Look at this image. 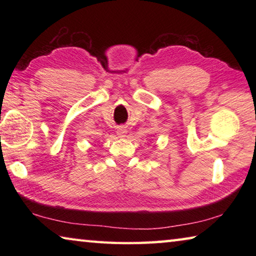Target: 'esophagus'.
<instances>
[{
    "label": "esophagus",
    "mask_w": 256,
    "mask_h": 256,
    "mask_svg": "<svg viewBox=\"0 0 256 256\" xmlns=\"http://www.w3.org/2000/svg\"><path fill=\"white\" fill-rule=\"evenodd\" d=\"M125 134H126V128H120L118 130V136L123 138V136H125Z\"/></svg>",
    "instance_id": "1"
}]
</instances>
